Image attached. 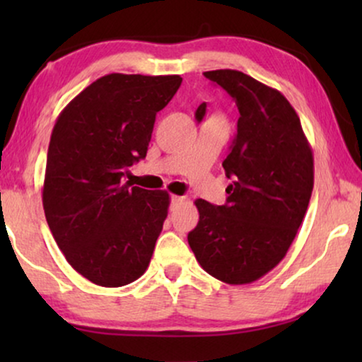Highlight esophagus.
I'll use <instances>...</instances> for the list:
<instances>
[{
    "instance_id": "esophagus-1",
    "label": "esophagus",
    "mask_w": 362,
    "mask_h": 362,
    "mask_svg": "<svg viewBox=\"0 0 362 362\" xmlns=\"http://www.w3.org/2000/svg\"><path fill=\"white\" fill-rule=\"evenodd\" d=\"M185 201V197L182 196H171V209H175L177 204H181V202Z\"/></svg>"
}]
</instances>
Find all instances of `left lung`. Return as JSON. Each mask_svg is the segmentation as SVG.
<instances>
[{
    "mask_svg": "<svg viewBox=\"0 0 362 362\" xmlns=\"http://www.w3.org/2000/svg\"><path fill=\"white\" fill-rule=\"evenodd\" d=\"M239 108L237 135L222 161L224 206L196 199L199 222L187 234L196 260L229 285H244L280 264L293 242L313 191V153L300 118L279 90L244 72H204ZM206 115V103L196 120Z\"/></svg>",
    "mask_w": 362,
    "mask_h": 362,
    "instance_id": "8db88e82",
    "label": "left lung"
}]
</instances>
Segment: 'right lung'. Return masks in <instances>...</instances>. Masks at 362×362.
Segmentation results:
<instances>
[{
	"label": "right lung",
	"instance_id": "obj_1",
	"mask_svg": "<svg viewBox=\"0 0 362 362\" xmlns=\"http://www.w3.org/2000/svg\"><path fill=\"white\" fill-rule=\"evenodd\" d=\"M180 76L108 74L59 115L47 150L42 206L66 260L100 286L145 274L168 216L170 194L123 182L146 156L156 113Z\"/></svg>",
	"mask_w": 362,
	"mask_h": 362
}]
</instances>
